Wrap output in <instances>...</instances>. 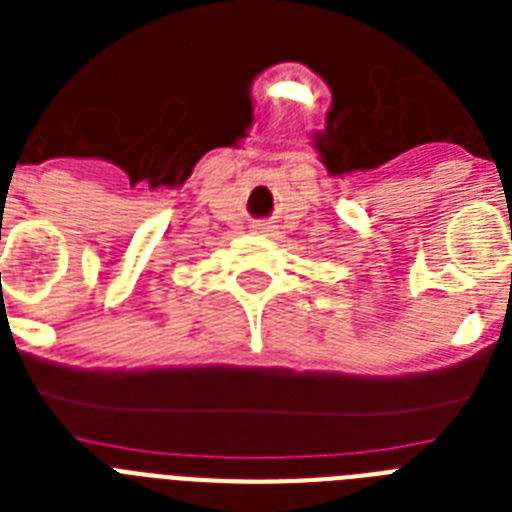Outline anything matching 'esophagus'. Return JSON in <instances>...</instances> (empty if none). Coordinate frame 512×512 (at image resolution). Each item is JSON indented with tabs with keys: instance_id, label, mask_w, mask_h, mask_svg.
Wrapping results in <instances>:
<instances>
[{
	"instance_id": "34e87169",
	"label": "esophagus",
	"mask_w": 512,
	"mask_h": 512,
	"mask_svg": "<svg viewBox=\"0 0 512 512\" xmlns=\"http://www.w3.org/2000/svg\"><path fill=\"white\" fill-rule=\"evenodd\" d=\"M255 231H260V233H271V231H273V225H271V223H257V225H255Z\"/></svg>"
}]
</instances>
